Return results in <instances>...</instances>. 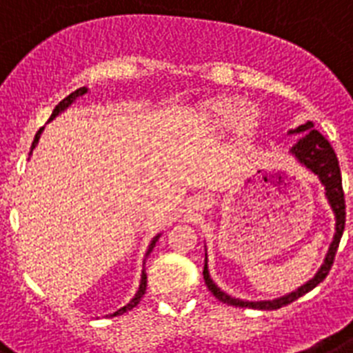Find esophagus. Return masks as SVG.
Here are the masks:
<instances>
[{
  "label": "esophagus",
  "instance_id": "esophagus-1",
  "mask_svg": "<svg viewBox=\"0 0 353 353\" xmlns=\"http://www.w3.org/2000/svg\"><path fill=\"white\" fill-rule=\"evenodd\" d=\"M206 203H208V201H206Z\"/></svg>",
  "mask_w": 353,
  "mask_h": 353
}]
</instances>
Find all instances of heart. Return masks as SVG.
<instances>
[{
  "mask_svg": "<svg viewBox=\"0 0 353 353\" xmlns=\"http://www.w3.org/2000/svg\"><path fill=\"white\" fill-rule=\"evenodd\" d=\"M192 123L201 136H219L234 128L239 139H250L261 125L257 108H246L241 96H214L199 103L192 114Z\"/></svg>",
  "mask_w": 353,
  "mask_h": 353,
  "instance_id": "1",
  "label": "heart"
}]
</instances>
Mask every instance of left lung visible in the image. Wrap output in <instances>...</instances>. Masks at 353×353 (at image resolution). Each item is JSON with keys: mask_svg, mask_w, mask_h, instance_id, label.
<instances>
[{"mask_svg": "<svg viewBox=\"0 0 353 353\" xmlns=\"http://www.w3.org/2000/svg\"><path fill=\"white\" fill-rule=\"evenodd\" d=\"M309 132L305 136L301 137L299 141L290 148L292 156H296L297 161L301 165H305L308 170H312L319 177V181L325 185L326 197H328V203H330L332 210L335 214V236L334 241H332L330 248H328V254L325 257V263L321 265L319 272L316 276L312 277L308 283L297 288L296 292H292L288 296H283L279 299L274 301H241L234 299L228 294H225L223 290H219L216 286V283L210 279V274H208V266H206V257H205V268H203V277H205V283L208 286V290L216 296V299H219L221 303L232 306H239V308H257V310H277L281 306H286L294 303L296 299H299L301 296H305L306 292H310L312 288H316L321 281L325 279L330 272L332 265H334L335 252L339 248L341 236H343V230H345V221H346V212H345V192H343V181H341V168L339 161H337V156H335L334 148L325 137L321 136L319 132L314 130V123L306 121L305 125H299L296 130H290V134H299V132Z\"/></svg>", "mask_w": 353, "mask_h": 353, "instance_id": "obj_1", "label": "left lung"}]
</instances>
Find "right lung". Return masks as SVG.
Returning <instances> with one entry per match:
<instances>
[{
	"label": "right lung",
	"instance_id": "obj_1",
	"mask_svg": "<svg viewBox=\"0 0 353 353\" xmlns=\"http://www.w3.org/2000/svg\"><path fill=\"white\" fill-rule=\"evenodd\" d=\"M87 92H88V88H87V87H81V88H77V90H74L72 94H68V96L65 97V99H61V101H59V103H57V105H56V108H54V112H52V116H50V121H52V119L57 116V114H61V112L65 110V108L70 107V105H72V103L76 101L77 97L83 96V94H87ZM41 132H43V128H39V130H37L36 137H34V141H32V147H30V154H32V150H34V148H36L37 141H39V136H41ZM157 239H159V234H157V236L154 237V239H152V241H150V245H148L147 256H148V254H150L152 250H154V246H156ZM145 290H147V274H145V270H143V274H141V283H139V290L136 292V296L132 297V301H130V303H128V305H125V306H123V308H119V310H117V312H114V314H110V316H123L125 312L132 310L134 306L139 305V301H141V297L145 296Z\"/></svg>",
	"mask_w": 353,
	"mask_h": 353
}]
</instances>
